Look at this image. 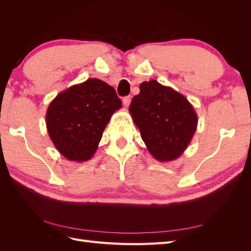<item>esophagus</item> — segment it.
<instances>
[{
	"label": "esophagus",
	"instance_id": "1",
	"mask_svg": "<svg viewBox=\"0 0 251 251\" xmlns=\"http://www.w3.org/2000/svg\"><path fill=\"white\" fill-rule=\"evenodd\" d=\"M123 103H124V105H125L126 108H127L128 105H130V103H131V96H126V97H124Z\"/></svg>",
	"mask_w": 251,
	"mask_h": 251
}]
</instances>
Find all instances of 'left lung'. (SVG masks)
I'll return each mask as SVG.
<instances>
[{
	"label": "left lung",
	"instance_id": "obj_1",
	"mask_svg": "<svg viewBox=\"0 0 251 251\" xmlns=\"http://www.w3.org/2000/svg\"><path fill=\"white\" fill-rule=\"evenodd\" d=\"M128 111L143 142L156 160H176L197 130V113L187 98L157 80L143 81Z\"/></svg>",
	"mask_w": 251,
	"mask_h": 251
}]
</instances>
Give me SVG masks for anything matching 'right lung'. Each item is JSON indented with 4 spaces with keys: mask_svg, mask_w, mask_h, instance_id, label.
<instances>
[{
    "mask_svg": "<svg viewBox=\"0 0 251 251\" xmlns=\"http://www.w3.org/2000/svg\"><path fill=\"white\" fill-rule=\"evenodd\" d=\"M121 105L115 89L98 78L66 89L47 109L46 126L51 141L68 160H90L112 115Z\"/></svg>",
    "mask_w": 251,
    "mask_h": 251,
    "instance_id": "right-lung-1",
    "label": "right lung"
}]
</instances>
